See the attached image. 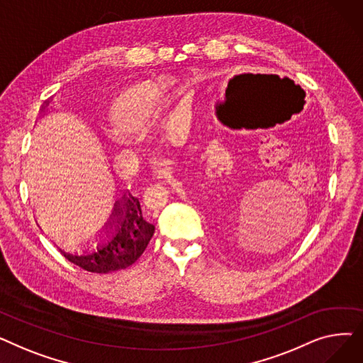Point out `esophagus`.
Here are the masks:
<instances>
[{"instance_id":"esophagus-1","label":"esophagus","mask_w":363,"mask_h":363,"mask_svg":"<svg viewBox=\"0 0 363 363\" xmlns=\"http://www.w3.org/2000/svg\"><path fill=\"white\" fill-rule=\"evenodd\" d=\"M151 169L155 170V174L157 175V178H164V177H167L166 170H164V167H163V163H162L160 160H155V162H152Z\"/></svg>"}]
</instances>
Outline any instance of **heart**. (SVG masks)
Returning a JSON list of instances; mask_svg holds the SVG:
<instances>
[{
	"instance_id": "heart-1",
	"label": "heart",
	"mask_w": 363,
	"mask_h": 363,
	"mask_svg": "<svg viewBox=\"0 0 363 363\" xmlns=\"http://www.w3.org/2000/svg\"><path fill=\"white\" fill-rule=\"evenodd\" d=\"M175 81L159 78L140 84L123 92L114 107V119L128 130H147L159 125L172 106ZM116 145H128L129 138L121 130L108 135Z\"/></svg>"
}]
</instances>
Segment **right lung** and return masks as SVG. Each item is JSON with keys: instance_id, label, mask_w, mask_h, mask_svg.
<instances>
[{"instance_id": "1", "label": "right lung", "mask_w": 363, "mask_h": 363, "mask_svg": "<svg viewBox=\"0 0 363 363\" xmlns=\"http://www.w3.org/2000/svg\"><path fill=\"white\" fill-rule=\"evenodd\" d=\"M48 104L50 100L44 103L43 108ZM152 234L155 225L144 219L140 199L129 193L114 203L107 222L95 234L94 241L99 242L97 247L89 249L82 245V253L66 252L62 247L59 250L67 260L88 272L108 274L135 263L144 253Z\"/></svg>"}]
</instances>
